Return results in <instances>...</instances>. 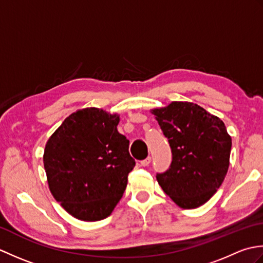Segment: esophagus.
<instances>
[{"instance_id":"34e87169","label":"esophagus","mask_w":263,"mask_h":263,"mask_svg":"<svg viewBox=\"0 0 263 263\" xmlns=\"http://www.w3.org/2000/svg\"><path fill=\"white\" fill-rule=\"evenodd\" d=\"M150 163H152V157H147L146 159H143L140 161L141 166H148Z\"/></svg>"}]
</instances>
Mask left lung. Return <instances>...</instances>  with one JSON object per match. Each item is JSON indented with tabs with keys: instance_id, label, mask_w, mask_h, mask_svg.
Returning a JSON list of instances; mask_svg holds the SVG:
<instances>
[{
	"instance_id": "obj_1",
	"label": "left lung",
	"mask_w": 263,
	"mask_h": 263,
	"mask_svg": "<svg viewBox=\"0 0 263 263\" xmlns=\"http://www.w3.org/2000/svg\"><path fill=\"white\" fill-rule=\"evenodd\" d=\"M153 114L172 149L168 170L156 175L159 185L181 208H198L224 182L232 138L219 117L197 104L173 102Z\"/></svg>"
}]
</instances>
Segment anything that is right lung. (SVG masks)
<instances>
[{"mask_svg": "<svg viewBox=\"0 0 263 263\" xmlns=\"http://www.w3.org/2000/svg\"><path fill=\"white\" fill-rule=\"evenodd\" d=\"M119 121V115L96 107L77 110L46 143L43 160L49 190L78 219H105L125 191L136 160L117 131Z\"/></svg>", "mask_w": 263, "mask_h": 263, "instance_id": "add662e5", "label": "right lung"}]
</instances>
